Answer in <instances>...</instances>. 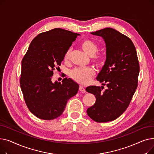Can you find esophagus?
<instances>
[{
  "label": "esophagus",
  "mask_w": 154,
  "mask_h": 154,
  "mask_svg": "<svg viewBox=\"0 0 154 154\" xmlns=\"http://www.w3.org/2000/svg\"><path fill=\"white\" fill-rule=\"evenodd\" d=\"M79 91L80 92H85V88L82 85H80V87H79Z\"/></svg>",
  "instance_id": "1"
}]
</instances>
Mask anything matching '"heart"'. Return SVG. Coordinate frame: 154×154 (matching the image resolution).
<instances>
[{
	"label": "heart",
	"instance_id": "1",
	"mask_svg": "<svg viewBox=\"0 0 154 154\" xmlns=\"http://www.w3.org/2000/svg\"><path fill=\"white\" fill-rule=\"evenodd\" d=\"M82 49L90 56H93L98 50V46L95 42L91 39H85L81 43ZM71 53V48H69L64 54L63 59L65 60L69 59ZM94 60L99 62V57L96 56ZM95 70L92 67H77L70 72V77L75 81L80 84H87L90 80L91 77L94 75Z\"/></svg>",
	"mask_w": 154,
	"mask_h": 154
}]
</instances>
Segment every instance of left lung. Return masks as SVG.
I'll list each match as a JSON object with an SVG mask.
<instances>
[{
  "mask_svg": "<svg viewBox=\"0 0 154 154\" xmlns=\"http://www.w3.org/2000/svg\"><path fill=\"white\" fill-rule=\"evenodd\" d=\"M106 43V60L97 80L106 85L88 86L86 91L93 94L96 101L87 110L88 116L97 122L112 121L128 107L136 91L139 74L137 51L132 40L112 28L94 32Z\"/></svg>",
  "mask_w": 154,
  "mask_h": 154,
  "instance_id": "1",
  "label": "left lung"
}]
</instances>
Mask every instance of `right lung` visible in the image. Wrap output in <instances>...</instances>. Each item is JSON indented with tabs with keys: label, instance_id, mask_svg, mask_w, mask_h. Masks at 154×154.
<instances>
[{
	"label": "right lung",
	"instance_id": "1",
	"mask_svg": "<svg viewBox=\"0 0 154 154\" xmlns=\"http://www.w3.org/2000/svg\"><path fill=\"white\" fill-rule=\"evenodd\" d=\"M80 34L55 28L37 35L22 60L20 85L29 110L37 117L52 120L62 115L79 85L70 78L52 82L54 70Z\"/></svg>",
	"mask_w": 154,
	"mask_h": 154
}]
</instances>
